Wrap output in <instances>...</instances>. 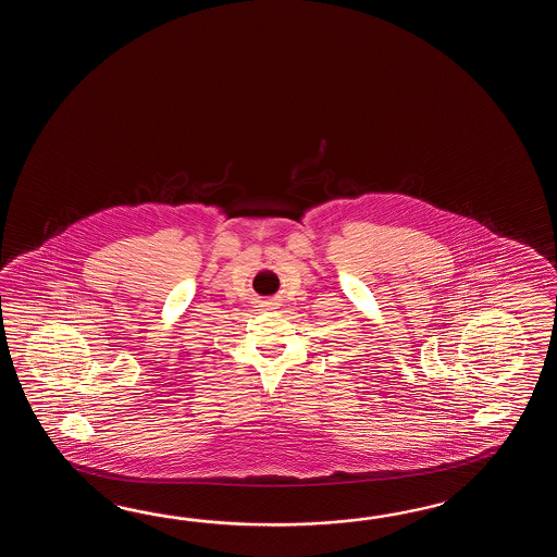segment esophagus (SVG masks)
Segmentation results:
<instances>
[{
  "mask_svg": "<svg viewBox=\"0 0 557 557\" xmlns=\"http://www.w3.org/2000/svg\"><path fill=\"white\" fill-rule=\"evenodd\" d=\"M264 307L274 308L276 307V302H274V300H269V302H264Z\"/></svg>",
  "mask_w": 557,
  "mask_h": 557,
  "instance_id": "1",
  "label": "esophagus"
}]
</instances>
